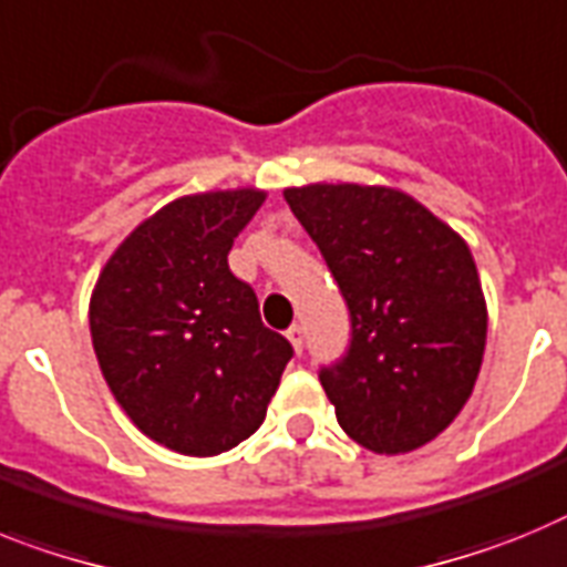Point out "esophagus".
I'll use <instances>...</instances> for the list:
<instances>
[{
  "instance_id": "obj_1",
  "label": "esophagus",
  "mask_w": 567,
  "mask_h": 567,
  "mask_svg": "<svg viewBox=\"0 0 567 567\" xmlns=\"http://www.w3.org/2000/svg\"><path fill=\"white\" fill-rule=\"evenodd\" d=\"M288 339H290V344H293V351L302 353V348H305L302 324H290V328H288Z\"/></svg>"
}]
</instances>
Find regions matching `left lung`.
<instances>
[{"label": "left lung", "mask_w": 567, "mask_h": 567, "mask_svg": "<svg viewBox=\"0 0 567 567\" xmlns=\"http://www.w3.org/2000/svg\"><path fill=\"white\" fill-rule=\"evenodd\" d=\"M331 268L351 344L319 371L342 431L377 454L440 436L480 377L488 311L465 239L425 205L379 185L285 190Z\"/></svg>", "instance_id": "8db88e82"}]
</instances>
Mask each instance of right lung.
<instances>
[{
    "instance_id": "right-lung-1",
    "label": "right lung",
    "mask_w": 567,
    "mask_h": 567,
    "mask_svg": "<svg viewBox=\"0 0 567 567\" xmlns=\"http://www.w3.org/2000/svg\"><path fill=\"white\" fill-rule=\"evenodd\" d=\"M262 190L174 199L127 236L91 297V339L107 388L145 436L216 456L262 425L288 359L248 282L228 268Z\"/></svg>"
}]
</instances>
